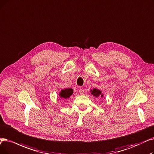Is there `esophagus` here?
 Returning a JSON list of instances; mask_svg holds the SVG:
<instances>
[{
    "label": "esophagus",
    "instance_id": "obj_1",
    "mask_svg": "<svg viewBox=\"0 0 154 154\" xmlns=\"http://www.w3.org/2000/svg\"><path fill=\"white\" fill-rule=\"evenodd\" d=\"M79 93L81 94H82V95H83L84 94V91L82 89H80L79 90Z\"/></svg>",
    "mask_w": 154,
    "mask_h": 154
}]
</instances>
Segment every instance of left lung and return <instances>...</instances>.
Masks as SVG:
<instances>
[{
    "label": "left lung",
    "mask_w": 154,
    "mask_h": 154,
    "mask_svg": "<svg viewBox=\"0 0 154 154\" xmlns=\"http://www.w3.org/2000/svg\"><path fill=\"white\" fill-rule=\"evenodd\" d=\"M91 94L93 96H94L96 98H103L104 97V94L102 93V92L97 89H91L90 90Z\"/></svg>",
    "instance_id": "left-lung-1"
}]
</instances>
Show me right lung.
<instances>
[{
    "label": "right lung",
    "instance_id": "add662e5",
    "mask_svg": "<svg viewBox=\"0 0 154 154\" xmlns=\"http://www.w3.org/2000/svg\"><path fill=\"white\" fill-rule=\"evenodd\" d=\"M73 94V89L72 88H65L62 89L59 92L58 96L62 99H68Z\"/></svg>",
    "mask_w": 154,
    "mask_h": 154
}]
</instances>
